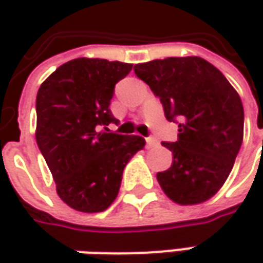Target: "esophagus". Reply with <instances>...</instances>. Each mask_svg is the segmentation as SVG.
I'll use <instances>...</instances> for the list:
<instances>
[{
  "mask_svg": "<svg viewBox=\"0 0 263 263\" xmlns=\"http://www.w3.org/2000/svg\"><path fill=\"white\" fill-rule=\"evenodd\" d=\"M158 146V140L154 137H147L146 139V147H155Z\"/></svg>",
  "mask_w": 263,
  "mask_h": 263,
  "instance_id": "34e87169",
  "label": "esophagus"
}]
</instances>
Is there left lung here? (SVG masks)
I'll return each instance as SVG.
<instances>
[{
	"mask_svg": "<svg viewBox=\"0 0 263 263\" xmlns=\"http://www.w3.org/2000/svg\"><path fill=\"white\" fill-rule=\"evenodd\" d=\"M136 76L159 98L177 142H162L173 164L157 178L178 205H196L226 183L243 142L245 111L226 76L200 57H170L135 66Z\"/></svg>",
	"mask_w": 263,
	"mask_h": 263,
	"instance_id": "obj_1",
	"label": "left lung"
}]
</instances>
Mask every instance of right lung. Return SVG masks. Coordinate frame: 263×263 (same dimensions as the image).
Wrapping results in <instances>:
<instances>
[{
	"instance_id": "right-lung-1",
	"label": "right lung",
	"mask_w": 263,
	"mask_h": 263,
	"mask_svg": "<svg viewBox=\"0 0 263 263\" xmlns=\"http://www.w3.org/2000/svg\"><path fill=\"white\" fill-rule=\"evenodd\" d=\"M133 64L76 58L60 66L36 96V143L63 202L102 212L116 200L123 171L145 139L111 133L109 104L117 82Z\"/></svg>"
}]
</instances>
